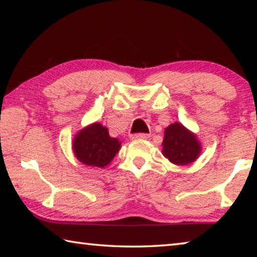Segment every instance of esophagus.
<instances>
[{
  "label": "esophagus",
  "mask_w": 257,
  "mask_h": 257,
  "mask_svg": "<svg viewBox=\"0 0 257 257\" xmlns=\"http://www.w3.org/2000/svg\"><path fill=\"white\" fill-rule=\"evenodd\" d=\"M150 138V135L147 134H135L130 136V139L132 141H137V139H149Z\"/></svg>",
  "instance_id": "34e87169"
}]
</instances>
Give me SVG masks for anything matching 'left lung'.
<instances>
[{
    "mask_svg": "<svg viewBox=\"0 0 257 257\" xmlns=\"http://www.w3.org/2000/svg\"><path fill=\"white\" fill-rule=\"evenodd\" d=\"M162 154L176 165H188L202 153V144L196 134L180 122H173L164 130Z\"/></svg>",
    "mask_w": 257,
    "mask_h": 257,
    "instance_id": "8db88e82",
    "label": "left lung"
}]
</instances>
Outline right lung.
Returning <instances> with one entry per match:
<instances>
[{
    "instance_id": "1",
    "label": "right lung",
    "mask_w": 257,
    "mask_h": 257,
    "mask_svg": "<svg viewBox=\"0 0 257 257\" xmlns=\"http://www.w3.org/2000/svg\"><path fill=\"white\" fill-rule=\"evenodd\" d=\"M121 149L118 138L111 137L106 127L94 122L82 128L72 141V151L77 160L88 167L105 168Z\"/></svg>"
}]
</instances>
